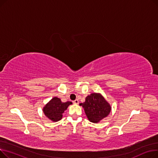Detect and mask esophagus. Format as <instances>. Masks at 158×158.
I'll return each instance as SVG.
<instances>
[{"mask_svg":"<svg viewBox=\"0 0 158 158\" xmlns=\"http://www.w3.org/2000/svg\"><path fill=\"white\" fill-rule=\"evenodd\" d=\"M73 103L75 104H79V101L77 100V99H76V100H75L74 101H73Z\"/></svg>","mask_w":158,"mask_h":158,"instance_id":"34e87169","label":"esophagus"}]
</instances>
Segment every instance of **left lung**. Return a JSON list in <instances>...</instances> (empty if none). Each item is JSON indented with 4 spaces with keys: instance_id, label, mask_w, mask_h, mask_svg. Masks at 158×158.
Instances as JSON below:
<instances>
[{
    "instance_id": "obj_1",
    "label": "left lung",
    "mask_w": 158,
    "mask_h": 158,
    "mask_svg": "<svg viewBox=\"0 0 158 158\" xmlns=\"http://www.w3.org/2000/svg\"><path fill=\"white\" fill-rule=\"evenodd\" d=\"M84 108L89 121L98 123L110 113L111 107L99 93H92L86 97L85 102L79 104Z\"/></svg>"
}]
</instances>
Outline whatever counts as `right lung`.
<instances>
[{
    "mask_svg": "<svg viewBox=\"0 0 158 158\" xmlns=\"http://www.w3.org/2000/svg\"><path fill=\"white\" fill-rule=\"evenodd\" d=\"M70 104H72V102H63L60 98L54 97L45 104L43 108V111L49 120L54 122H57L61 120L63 113L67 110Z\"/></svg>",
    "mask_w": 158,
    "mask_h": 158,
    "instance_id": "add662e5",
    "label": "right lung"
}]
</instances>
